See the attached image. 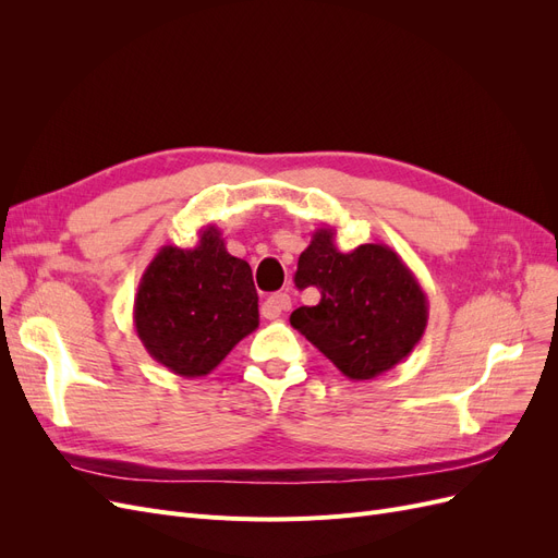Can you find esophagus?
Listing matches in <instances>:
<instances>
[{
	"instance_id": "obj_1",
	"label": "esophagus",
	"mask_w": 558,
	"mask_h": 558,
	"mask_svg": "<svg viewBox=\"0 0 558 558\" xmlns=\"http://www.w3.org/2000/svg\"><path fill=\"white\" fill-rule=\"evenodd\" d=\"M286 310H291V295L289 293H275V295H269L265 302H263V307H260V314L265 316V318H279Z\"/></svg>"
}]
</instances>
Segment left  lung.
I'll return each mask as SVG.
<instances>
[{"label":"left lung","instance_id":"8db88e82","mask_svg":"<svg viewBox=\"0 0 558 558\" xmlns=\"http://www.w3.org/2000/svg\"><path fill=\"white\" fill-rule=\"evenodd\" d=\"M335 228H318L300 253L295 286H316L320 302L298 307L291 326L353 381L384 375L412 353L428 326V298L386 244L344 253Z\"/></svg>","mask_w":558,"mask_h":558}]
</instances>
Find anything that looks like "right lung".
<instances>
[{
  "instance_id": "1",
  "label": "right lung",
  "mask_w": 558,
  "mask_h": 558,
  "mask_svg": "<svg viewBox=\"0 0 558 558\" xmlns=\"http://www.w3.org/2000/svg\"><path fill=\"white\" fill-rule=\"evenodd\" d=\"M134 330L144 349L179 377H205L258 328V293L246 260L226 248L216 226L193 248L162 246L134 295Z\"/></svg>"
}]
</instances>
